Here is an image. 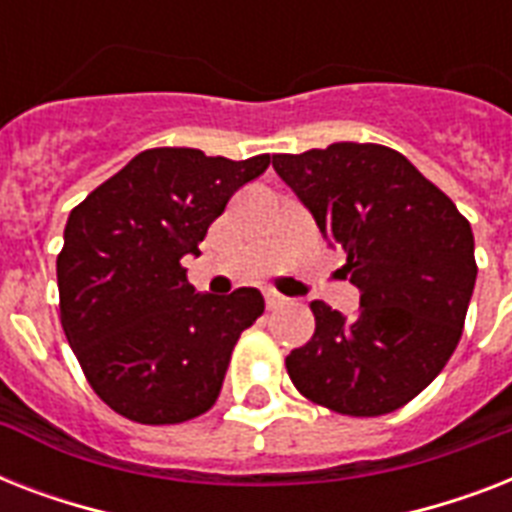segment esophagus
Listing matches in <instances>:
<instances>
[{
	"label": "esophagus",
	"instance_id": "34e87169",
	"mask_svg": "<svg viewBox=\"0 0 512 512\" xmlns=\"http://www.w3.org/2000/svg\"><path fill=\"white\" fill-rule=\"evenodd\" d=\"M284 303H287V297L279 295L276 289H265V305H268V311H276Z\"/></svg>",
	"mask_w": 512,
	"mask_h": 512
}]
</instances>
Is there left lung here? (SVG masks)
<instances>
[{"mask_svg":"<svg viewBox=\"0 0 512 512\" xmlns=\"http://www.w3.org/2000/svg\"><path fill=\"white\" fill-rule=\"evenodd\" d=\"M273 170L311 209L342 273L353 316L313 300L316 332L287 356L308 401L348 417L396 412L436 380L462 337L476 255L470 223L406 156L377 143L276 154Z\"/></svg>","mask_w":512,"mask_h":512,"instance_id":"8db88e82","label":"left lung"}]
</instances>
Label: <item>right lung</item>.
<instances>
[{"label": "right lung", "instance_id": "right-lung-1", "mask_svg": "<svg viewBox=\"0 0 512 512\" xmlns=\"http://www.w3.org/2000/svg\"><path fill=\"white\" fill-rule=\"evenodd\" d=\"M271 156L148 148L71 209L58 255L60 324L92 390L140 425L193 420L220 396L241 332L265 311L241 287L201 295L185 255Z\"/></svg>", "mask_w": 512, "mask_h": 512}]
</instances>
